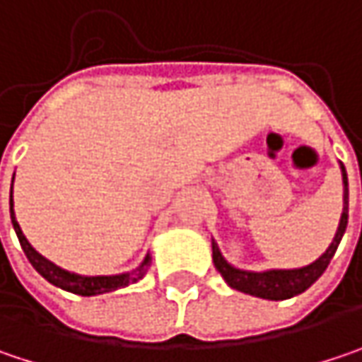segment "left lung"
<instances>
[{
    "mask_svg": "<svg viewBox=\"0 0 362 362\" xmlns=\"http://www.w3.org/2000/svg\"><path fill=\"white\" fill-rule=\"evenodd\" d=\"M340 172H342V184H344V192H342V215H340V223L334 233V240L328 245V250L313 260L311 264L301 266V268H268V270H244L238 266L229 264L221 254L219 245L215 240H211L213 247V264L221 272L225 283L235 291H242L245 295H254L260 299L268 301H283L291 299L303 291H308L328 268L332 256L336 254V247L340 244L346 223H349V176H346V168L340 161Z\"/></svg>",
    "mask_w": 362,
    "mask_h": 362,
    "instance_id": "1",
    "label": "left lung"
}]
</instances>
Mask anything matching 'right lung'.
Wrapping results in <instances>:
<instances>
[{
	"instance_id": "right-lung-1",
	"label": "right lung",
	"mask_w": 362,
	"mask_h": 362,
	"mask_svg": "<svg viewBox=\"0 0 362 362\" xmlns=\"http://www.w3.org/2000/svg\"><path fill=\"white\" fill-rule=\"evenodd\" d=\"M10 217L11 225H13V231L20 240V245L26 254V258L30 260V264L34 266V270L47 279L51 285L54 287L63 288V291H69L75 295H81V297H94V295H102V293H110V291H117V288L129 287L133 283L141 281L145 274H147V268L151 264V256L147 254L143 258V262L131 270V272H120V274H98V276H86V274H77V272H69L61 266L53 264L51 260H47L42 254H38L34 250L30 242L26 240V235L22 233V227L16 219V213H13V178H11V190H10Z\"/></svg>"
}]
</instances>
